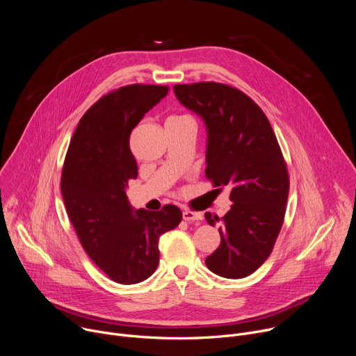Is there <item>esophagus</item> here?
I'll return each instance as SVG.
<instances>
[{
    "label": "esophagus",
    "instance_id": "1",
    "mask_svg": "<svg viewBox=\"0 0 356 356\" xmlns=\"http://www.w3.org/2000/svg\"><path fill=\"white\" fill-rule=\"evenodd\" d=\"M201 218H202V216L200 213H194V211H188V210L183 211L184 221H200Z\"/></svg>",
    "mask_w": 356,
    "mask_h": 356
}]
</instances>
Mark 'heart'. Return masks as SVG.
<instances>
[{"instance_id":"b5f03b06","label":"heart","mask_w":356,"mask_h":356,"mask_svg":"<svg viewBox=\"0 0 356 356\" xmlns=\"http://www.w3.org/2000/svg\"><path fill=\"white\" fill-rule=\"evenodd\" d=\"M169 121H190V122H194V121L191 120V117H188V115H179V117H172Z\"/></svg>"}]
</instances>
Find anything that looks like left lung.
<instances>
[{
	"label": "left lung",
	"mask_w": 356,
	"mask_h": 356,
	"mask_svg": "<svg viewBox=\"0 0 356 356\" xmlns=\"http://www.w3.org/2000/svg\"><path fill=\"white\" fill-rule=\"evenodd\" d=\"M173 90L206 125L207 179L231 187V210L222 218L206 213L210 225L222 224L221 243L206 265L221 277H246L269 258L286 213L289 175L276 135L259 106L238 88L202 81Z\"/></svg>",
	"instance_id": "left-lung-1"
}]
</instances>
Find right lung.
I'll return each mask as SVG.
<instances>
[{"label":"right lung","mask_w":356,"mask_h":356,"mask_svg":"<svg viewBox=\"0 0 356 356\" xmlns=\"http://www.w3.org/2000/svg\"><path fill=\"white\" fill-rule=\"evenodd\" d=\"M168 91L132 84L99 98L80 120L62 172L65 206L84 250L121 284L143 282L156 270L161 235L181 221L176 206L135 210L127 197L128 181L138 176L131 132Z\"/></svg>","instance_id":"right-lung-1"}]
</instances>
